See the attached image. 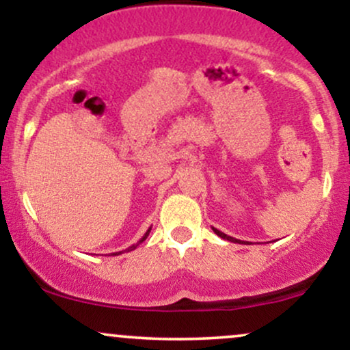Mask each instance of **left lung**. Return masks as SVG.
<instances>
[{
	"instance_id": "left-lung-1",
	"label": "left lung",
	"mask_w": 350,
	"mask_h": 350,
	"mask_svg": "<svg viewBox=\"0 0 350 350\" xmlns=\"http://www.w3.org/2000/svg\"><path fill=\"white\" fill-rule=\"evenodd\" d=\"M212 230H214V232H215V234L220 237V239H224V240H228V242H234V243H243V242H242V240H237V239H234V237H230V235L224 234V232L217 230V228H214V227H212Z\"/></svg>"
}]
</instances>
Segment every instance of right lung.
<instances>
[{
    "label": "right lung",
    "mask_w": 350,
    "mask_h": 350,
    "mask_svg": "<svg viewBox=\"0 0 350 350\" xmlns=\"http://www.w3.org/2000/svg\"><path fill=\"white\" fill-rule=\"evenodd\" d=\"M150 232H151V227H150V228H148V230H146V234H144V235L142 237V239H139V240H138V242H136L135 245H131V247H128V248H126V252H131V250H135V248H136V247H138V245H139V243H142V242H144V240H146V239H148V235H150ZM122 253H123V252H116V253H111V255H122Z\"/></svg>",
    "instance_id": "right-lung-1"
}]
</instances>
